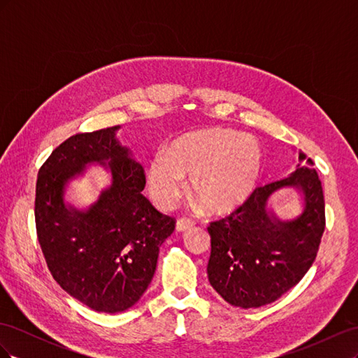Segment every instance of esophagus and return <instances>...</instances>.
<instances>
[{
	"label": "esophagus",
	"mask_w": 358,
	"mask_h": 358,
	"mask_svg": "<svg viewBox=\"0 0 358 358\" xmlns=\"http://www.w3.org/2000/svg\"><path fill=\"white\" fill-rule=\"evenodd\" d=\"M192 225H194V221L191 218H187V216H182V218H179L178 222H176V230L178 231H185V230L191 229Z\"/></svg>",
	"instance_id": "esophagus-1"
}]
</instances>
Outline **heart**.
<instances>
[{
  "label": "heart",
  "instance_id": "obj_1",
  "mask_svg": "<svg viewBox=\"0 0 358 358\" xmlns=\"http://www.w3.org/2000/svg\"><path fill=\"white\" fill-rule=\"evenodd\" d=\"M262 173V148L246 134L224 128L187 133L149 162L148 183L154 201L169 208L179 196L183 176L206 210L221 213L242 204Z\"/></svg>",
  "mask_w": 358,
  "mask_h": 358
}]
</instances>
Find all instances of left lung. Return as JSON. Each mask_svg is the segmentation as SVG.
I'll return each instance as SVG.
<instances>
[{"label":"left lung","instance_id":"left-lung-1","mask_svg":"<svg viewBox=\"0 0 358 358\" xmlns=\"http://www.w3.org/2000/svg\"><path fill=\"white\" fill-rule=\"evenodd\" d=\"M299 169L276 182L257 187L225 218L209 222V282L233 306L268 305L297 285L315 262L326 229V203L312 158L299 152ZM300 186L306 212L291 223L275 222L265 210L273 190Z\"/></svg>","mask_w":358,"mask_h":358}]
</instances>
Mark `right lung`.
I'll return each mask as SVG.
<instances>
[{"label": "right lung", "mask_w": 358, "mask_h": 358, "mask_svg": "<svg viewBox=\"0 0 358 358\" xmlns=\"http://www.w3.org/2000/svg\"><path fill=\"white\" fill-rule=\"evenodd\" d=\"M119 127L78 133L53 149L38 170L36 230L53 279L99 312H121L142 297L154 278L159 246L176 220L142 196L143 167L116 142ZM110 159L114 183L85 214L62 203L65 182L90 160Z\"/></svg>", "instance_id": "obj_1"}]
</instances>
